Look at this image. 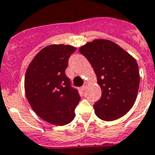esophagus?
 I'll return each mask as SVG.
<instances>
[{
    "label": "esophagus",
    "instance_id": "esophagus-1",
    "mask_svg": "<svg viewBox=\"0 0 155 155\" xmlns=\"http://www.w3.org/2000/svg\"><path fill=\"white\" fill-rule=\"evenodd\" d=\"M87 87V83H84V84L83 85V87H82V89L84 91V90H86Z\"/></svg>",
    "mask_w": 155,
    "mask_h": 155
}]
</instances>
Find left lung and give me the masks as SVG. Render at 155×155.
<instances>
[{
    "label": "left lung",
    "mask_w": 155,
    "mask_h": 155,
    "mask_svg": "<svg viewBox=\"0 0 155 155\" xmlns=\"http://www.w3.org/2000/svg\"><path fill=\"white\" fill-rule=\"evenodd\" d=\"M97 75L102 97L94 105L100 119L111 121L133 106L140 86L137 62L128 52L106 39H96L80 48Z\"/></svg>",
    "instance_id": "obj_1"
}]
</instances>
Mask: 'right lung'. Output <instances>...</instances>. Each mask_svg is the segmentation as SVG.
I'll return each instance as SVG.
<instances>
[{
    "label": "right lung",
    "instance_id": "obj_1",
    "mask_svg": "<svg viewBox=\"0 0 155 155\" xmlns=\"http://www.w3.org/2000/svg\"><path fill=\"white\" fill-rule=\"evenodd\" d=\"M75 49L68 45H48L34 58L26 71L27 101L38 117L52 124L70 123L80 102L78 91L71 87L65 74L68 58Z\"/></svg>",
    "mask_w": 155,
    "mask_h": 155
}]
</instances>
